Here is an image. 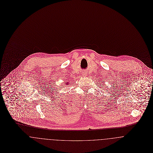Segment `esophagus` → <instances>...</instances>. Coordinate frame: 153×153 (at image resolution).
<instances>
[{"mask_svg": "<svg viewBox=\"0 0 153 153\" xmlns=\"http://www.w3.org/2000/svg\"><path fill=\"white\" fill-rule=\"evenodd\" d=\"M82 74H83V75H85L86 73H85V72H83V73H82Z\"/></svg>", "mask_w": 153, "mask_h": 153, "instance_id": "34e87169", "label": "esophagus"}]
</instances>
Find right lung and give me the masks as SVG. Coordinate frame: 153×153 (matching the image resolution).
I'll use <instances>...</instances> for the list:
<instances>
[{
    "mask_svg": "<svg viewBox=\"0 0 153 153\" xmlns=\"http://www.w3.org/2000/svg\"><path fill=\"white\" fill-rule=\"evenodd\" d=\"M65 85H66V86H67V85H68V82H66V84H65Z\"/></svg>",
    "mask_w": 153,
    "mask_h": 153,
    "instance_id": "right-lung-1",
    "label": "right lung"
}]
</instances>
